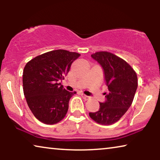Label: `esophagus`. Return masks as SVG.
Masks as SVG:
<instances>
[{
  "instance_id": "34e87169",
  "label": "esophagus",
  "mask_w": 160,
  "mask_h": 160,
  "mask_svg": "<svg viewBox=\"0 0 160 160\" xmlns=\"http://www.w3.org/2000/svg\"><path fill=\"white\" fill-rule=\"evenodd\" d=\"M81 95L82 96V98H84L85 100H88L89 99H90V97H89V96H87V95H84V94H83V93L81 94Z\"/></svg>"
}]
</instances>
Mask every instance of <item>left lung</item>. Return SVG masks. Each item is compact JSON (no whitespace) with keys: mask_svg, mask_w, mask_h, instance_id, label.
I'll return each mask as SVG.
<instances>
[{"mask_svg":"<svg viewBox=\"0 0 160 160\" xmlns=\"http://www.w3.org/2000/svg\"><path fill=\"white\" fill-rule=\"evenodd\" d=\"M91 57L102 68L108 92L105 93L106 100L100 102L99 110L89 115L98 124L110 125L119 121L132 104L137 74L125 60L110 52H98Z\"/></svg>","mask_w":160,"mask_h":160,"instance_id":"obj_1","label":"left lung"}]
</instances>
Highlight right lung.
I'll use <instances>...</instances> for the list:
<instances>
[{
    "label": "right lung",
    "mask_w": 160,
    "mask_h": 160,
    "mask_svg": "<svg viewBox=\"0 0 160 160\" xmlns=\"http://www.w3.org/2000/svg\"><path fill=\"white\" fill-rule=\"evenodd\" d=\"M80 54L58 49L46 52L29 61L22 76L24 95L30 111L47 124L60 122L68 110L71 92L63 88L62 80Z\"/></svg>",
    "instance_id": "right-lung-1"
}]
</instances>
